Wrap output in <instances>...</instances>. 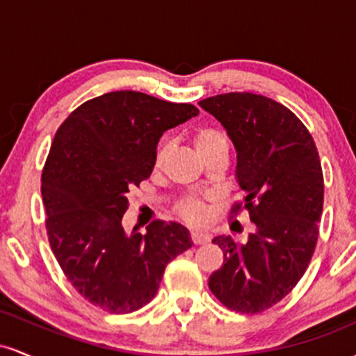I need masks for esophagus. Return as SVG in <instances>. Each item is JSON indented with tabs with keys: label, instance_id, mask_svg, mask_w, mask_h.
<instances>
[{
	"label": "esophagus",
	"instance_id": "1",
	"mask_svg": "<svg viewBox=\"0 0 356 356\" xmlns=\"http://www.w3.org/2000/svg\"><path fill=\"white\" fill-rule=\"evenodd\" d=\"M191 239L194 244H204L209 243L211 241V234L206 231H192L191 232Z\"/></svg>",
	"mask_w": 356,
	"mask_h": 356
}]
</instances>
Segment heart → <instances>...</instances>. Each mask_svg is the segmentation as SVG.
I'll return each instance as SVG.
<instances>
[{
  "instance_id": "heart-1",
  "label": "heart",
  "mask_w": 356,
  "mask_h": 356,
  "mask_svg": "<svg viewBox=\"0 0 356 356\" xmlns=\"http://www.w3.org/2000/svg\"><path fill=\"white\" fill-rule=\"evenodd\" d=\"M194 145L197 149V152L201 157H207V155L218 154V152H229V138H227L226 134L222 130L216 129V127H204V129L197 130L194 136ZM167 152H169V144L164 142V144L159 145L157 155H155V164L162 165L164 159L167 157ZM179 212L186 220L189 222H199L204 218V204L201 199L195 197H187L179 204Z\"/></svg>"
}]
</instances>
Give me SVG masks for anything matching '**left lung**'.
Masks as SVG:
<instances>
[{
	"instance_id": "obj_1",
	"label": "left lung",
	"mask_w": 356,
	"mask_h": 356,
	"mask_svg": "<svg viewBox=\"0 0 356 356\" xmlns=\"http://www.w3.org/2000/svg\"><path fill=\"white\" fill-rule=\"evenodd\" d=\"M199 105L226 129L238 152L236 179L256 231L248 243L218 236L224 264L209 288L232 312L254 314L280 303L305 275L318 241L323 170L312 134L284 105L249 92L209 97Z\"/></svg>"
}]
</instances>
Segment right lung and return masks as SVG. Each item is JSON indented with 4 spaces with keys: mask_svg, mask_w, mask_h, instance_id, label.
<instances>
[{
    "mask_svg": "<svg viewBox=\"0 0 356 356\" xmlns=\"http://www.w3.org/2000/svg\"><path fill=\"white\" fill-rule=\"evenodd\" d=\"M172 104L120 90L97 97L56 130L42 174L47 234L73 288L108 313H132L157 293L165 266L192 246L177 222L125 232L127 194L150 177L159 138L195 117Z\"/></svg>",
    "mask_w": 356,
    "mask_h": 356,
    "instance_id": "add662e5",
    "label": "right lung"
}]
</instances>
